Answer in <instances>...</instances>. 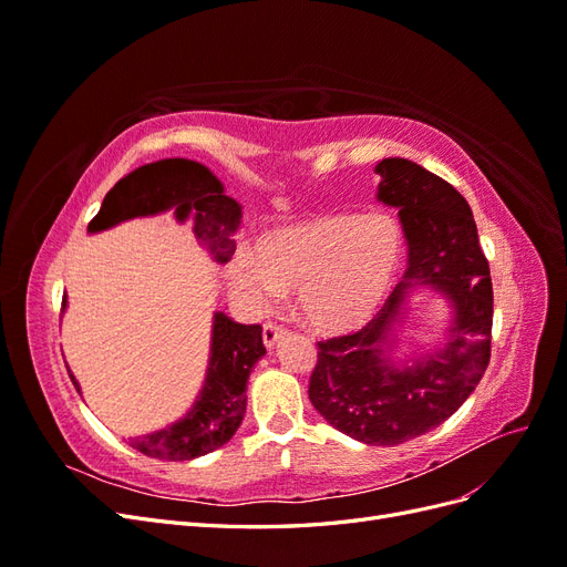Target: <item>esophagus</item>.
Masks as SVG:
<instances>
[{
    "label": "esophagus",
    "mask_w": 567,
    "mask_h": 567,
    "mask_svg": "<svg viewBox=\"0 0 567 567\" xmlns=\"http://www.w3.org/2000/svg\"><path fill=\"white\" fill-rule=\"evenodd\" d=\"M286 336V331L281 329V326H277V323H265V329H262V340H265V348H274L277 346V342L281 340Z\"/></svg>",
    "instance_id": "1"
}]
</instances>
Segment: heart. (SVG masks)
Segmentation results:
<instances>
[{
  "instance_id": "b5f03b06",
  "label": "heart",
  "mask_w": 567,
  "mask_h": 567,
  "mask_svg": "<svg viewBox=\"0 0 567 567\" xmlns=\"http://www.w3.org/2000/svg\"><path fill=\"white\" fill-rule=\"evenodd\" d=\"M404 238L385 213H319L265 231L255 255L238 250L229 281L255 312L300 290V310L319 333L340 336L364 326L398 279Z\"/></svg>"
}]
</instances>
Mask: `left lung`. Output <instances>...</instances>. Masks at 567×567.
<instances>
[{
  "label": "left lung",
  "mask_w": 567,
  "mask_h": 567,
  "mask_svg": "<svg viewBox=\"0 0 567 567\" xmlns=\"http://www.w3.org/2000/svg\"><path fill=\"white\" fill-rule=\"evenodd\" d=\"M379 200L400 210L409 267L364 329L321 340L310 379V400L336 431L364 444L392 447L414 440L468 400L492 350V279L477 227L456 188L406 158H385ZM414 285H433L451 300L445 342L411 365L391 359L393 326Z\"/></svg>",
  "instance_id": "8db88e82"
}]
</instances>
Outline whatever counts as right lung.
Returning <instances> with one entry per match:
<instances>
[{
	"label": "right lung",
	"mask_w": 567,
	"mask_h": 567,
	"mask_svg": "<svg viewBox=\"0 0 567 567\" xmlns=\"http://www.w3.org/2000/svg\"><path fill=\"white\" fill-rule=\"evenodd\" d=\"M165 210H173L177 221H188L217 262L231 260L236 250L231 236L241 227V205L225 194V186L208 167L186 158L148 163L120 179L101 203L87 231L96 234L125 219ZM265 352L260 323H236L225 312H215L208 373L194 406L173 425L130 437V447L165 461H192L219 450L244 421L248 375ZM71 381L80 392L73 373Z\"/></svg>",
	"instance_id": "right-lung-1"
}]
</instances>
